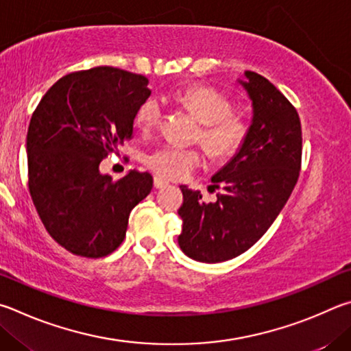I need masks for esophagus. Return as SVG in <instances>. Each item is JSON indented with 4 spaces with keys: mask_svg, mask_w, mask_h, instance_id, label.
I'll return each instance as SVG.
<instances>
[{
    "mask_svg": "<svg viewBox=\"0 0 351 351\" xmlns=\"http://www.w3.org/2000/svg\"><path fill=\"white\" fill-rule=\"evenodd\" d=\"M165 186H168V182H165L163 179H160V177H154V188L162 189Z\"/></svg>",
    "mask_w": 351,
    "mask_h": 351,
    "instance_id": "1",
    "label": "esophagus"
}]
</instances>
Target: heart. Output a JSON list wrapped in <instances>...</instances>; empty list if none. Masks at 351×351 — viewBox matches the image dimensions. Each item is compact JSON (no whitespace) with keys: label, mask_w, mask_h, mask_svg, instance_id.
<instances>
[{"label":"heart","mask_w":351,"mask_h":351,"mask_svg":"<svg viewBox=\"0 0 351 351\" xmlns=\"http://www.w3.org/2000/svg\"><path fill=\"white\" fill-rule=\"evenodd\" d=\"M182 104L191 110L200 121L197 140L208 154L216 158L228 157L242 146L248 126L236 112L232 103L223 92L206 86H197L179 94ZM162 103L151 97L140 104L135 114V126L145 134L151 132L162 120ZM143 163L154 174L166 180H182L204 163V156L197 147L163 145L145 154Z\"/></svg>","instance_id":"1"}]
</instances>
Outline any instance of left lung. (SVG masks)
I'll return each instance as SVG.
<instances>
[{
    "label": "left lung",
    "mask_w": 351,
    "mask_h": 351,
    "mask_svg": "<svg viewBox=\"0 0 351 351\" xmlns=\"http://www.w3.org/2000/svg\"><path fill=\"white\" fill-rule=\"evenodd\" d=\"M241 82L253 100V123L241 151L213 177L214 204L180 186L179 245L194 261L217 263L250 250L279 216L299 179L302 126L296 108L259 73Z\"/></svg>",
    "instance_id": "obj_1"
}]
</instances>
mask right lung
<instances>
[{
  "label": "right lung",
  "instance_id": "right-lung-1",
  "mask_svg": "<svg viewBox=\"0 0 351 351\" xmlns=\"http://www.w3.org/2000/svg\"><path fill=\"white\" fill-rule=\"evenodd\" d=\"M147 78L112 66L61 77L34 110L27 129L29 193L46 231L69 253L98 259L120 247L132 208L152 189L149 172L119 180L101 160L132 137Z\"/></svg>",
  "mask_w": 351,
  "mask_h": 351
}]
</instances>
